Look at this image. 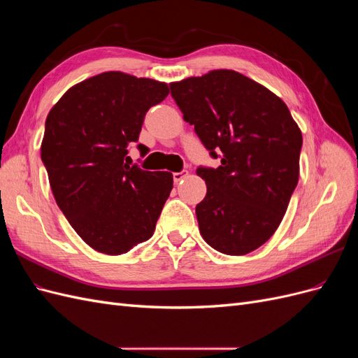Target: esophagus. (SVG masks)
<instances>
[{
    "instance_id": "esophagus-1",
    "label": "esophagus",
    "mask_w": 358,
    "mask_h": 358,
    "mask_svg": "<svg viewBox=\"0 0 358 358\" xmlns=\"http://www.w3.org/2000/svg\"><path fill=\"white\" fill-rule=\"evenodd\" d=\"M187 176H188V171H187V170L176 171V173H173V180H175V182L178 183V182H180L182 179H185Z\"/></svg>"
}]
</instances>
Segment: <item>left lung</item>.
I'll use <instances>...</instances> for the list:
<instances>
[{"mask_svg":"<svg viewBox=\"0 0 358 358\" xmlns=\"http://www.w3.org/2000/svg\"><path fill=\"white\" fill-rule=\"evenodd\" d=\"M183 119L218 169H197L208 192L196 206L206 243L227 255L255 251L273 236L299 182L300 128L287 104L233 70L170 83Z\"/></svg>","mask_w":358,"mask_h":358,"instance_id":"8db88e82","label":"left lung"}]
</instances>
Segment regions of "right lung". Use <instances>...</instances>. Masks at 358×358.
Instances as JSON below:
<instances>
[{"instance_id":"add662e5","label":"right lung","mask_w":358,"mask_h":358,"mask_svg":"<svg viewBox=\"0 0 358 358\" xmlns=\"http://www.w3.org/2000/svg\"><path fill=\"white\" fill-rule=\"evenodd\" d=\"M167 95L162 82L107 71L74 85L46 117L41 161L53 197L95 251L121 255L155 231L173 175L129 166L127 148Z\"/></svg>"}]
</instances>
